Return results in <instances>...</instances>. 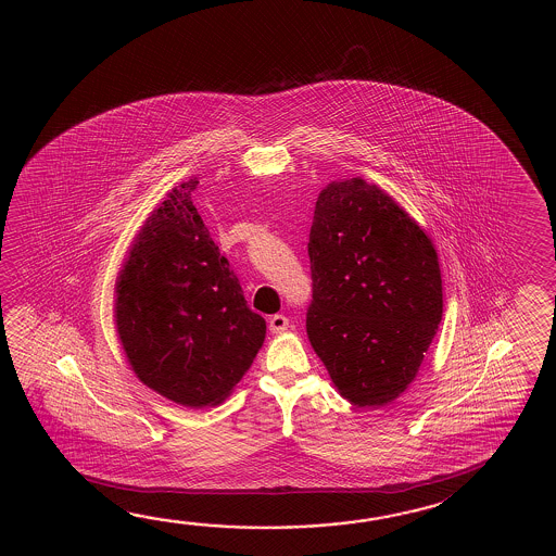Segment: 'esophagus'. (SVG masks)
<instances>
[{
	"label": "esophagus",
	"mask_w": 556,
	"mask_h": 556,
	"mask_svg": "<svg viewBox=\"0 0 556 556\" xmlns=\"http://www.w3.org/2000/svg\"><path fill=\"white\" fill-rule=\"evenodd\" d=\"M268 326H270V331H273V333H282V331L288 330L290 319L286 318L283 314H274Z\"/></svg>",
	"instance_id": "1"
}]
</instances>
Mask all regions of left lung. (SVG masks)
Instances as JSON below:
<instances>
[{
	"mask_svg": "<svg viewBox=\"0 0 556 556\" xmlns=\"http://www.w3.org/2000/svg\"><path fill=\"white\" fill-rule=\"evenodd\" d=\"M306 330L348 402H393L438 331L443 292L426 232L362 178L319 192L307 242Z\"/></svg>",
	"mask_w": 556,
	"mask_h": 556,
	"instance_id": "1",
	"label": "left lung"
}]
</instances>
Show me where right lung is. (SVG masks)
Here are the masks:
<instances>
[{
    "instance_id": "1",
    "label": "right lung",
    "mask_w": 556,
    "mask_h": 556,
    "mask_svg": "<svg viewBox=\"0 0 556 556\" xmlns=\"http://www.w3.org/2000/svg\"><path fill=\"white\" fill-rule=\"evenodd\" d=\"M199 180L166 197L117 282L115 321L130 366L173 402L206 407L232 391L266 336L230 262L192 204Z\"/></svg>"
}]
</instances>
